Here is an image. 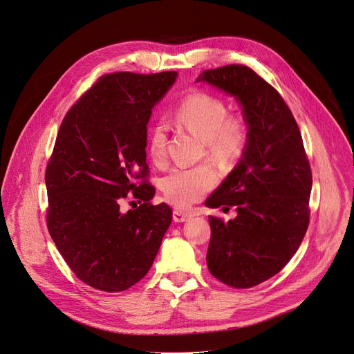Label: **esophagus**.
<instances>
[{
	"label": "esophagus",
	"mask_w": 354,
	"mask_h": 354,
	"mask_svg": "<svg viewBox=\"0 0 354 354\" xmlns=\"http://www.w3.org/2000/svg\"><path fill=\"white\" fill-rule=\"evenodd\" d=\"M189 217H192V214L188 211H180V209L174 211V221L175 223H183V221H187Z\"/></svg>",
	"instance_id": "obj_1"
}]
</instances>
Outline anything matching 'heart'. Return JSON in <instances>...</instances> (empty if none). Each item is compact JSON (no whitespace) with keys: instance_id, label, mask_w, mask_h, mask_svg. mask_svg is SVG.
Here are the masks:
<instances>
[{"instance_id":"obj_1","label":"heart","mask_w":354,"mask_h":354,"mask_svg":"<svg viewBox=\"0 0 354 354\" xmlns=\"http://www.w3.org/2000/svg\"><path fill=\"white\" fill-rule=\"evenodd\" d=\"M223 98L208 91L194 89L174 109V120L180 127L196 133L203 139L204 155L220 165L237 162L248 147V121L236 113H228ZM147 155L155 165L167 158V129L156 122L147 133ZM218 175L209 163L194 167H175L162 179L166 199L176 207H189L211 191Z\"/></svg>"}]
</instances>
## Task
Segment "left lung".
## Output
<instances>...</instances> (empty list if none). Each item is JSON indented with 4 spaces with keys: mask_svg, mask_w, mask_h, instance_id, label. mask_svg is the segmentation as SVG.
I'll use <instances>...</instances> for the list:
<instances>
[{
    "mask_svg": "<svg viewBox=\"0 0 354 354\" xmlns=\"http://www.w3.org/2000/svg\"><path fill=\"white\" fill-rule=\"evenodd\" d=\"M205 81L243 105L249 126L243 159L205 201L237 217L209 215L207 266L215 279L252 288L283 269L310 224L313 174L297 121L282 95L245 65L207 69Z\"/></svg>",
    "mask_w": 354,
    "mask_h": 354,
    "instance_id": "8db88e82",
    "label": "left lung"
}]
</instances>
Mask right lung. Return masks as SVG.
Here are the masks:
<instances>
[{"instance_id":"1","label":"right lung","mask_w":354,"mask_h":354,"mask_svg":"<svg viewBox=\"0 0 354 354\" xmlns=\"http://www.w3.org/2000/svg\"><path fill=\"white\" fill-rule=\"evenodd\" d=\"M175 80L172 71L105 73L59 127L44 174L46 223L76 278L98 290L121 292L143 279L171 225L169 205L151 203L146 126ZM127 197L141 205L122 213Z\"/></svg>"}]
</instances>
